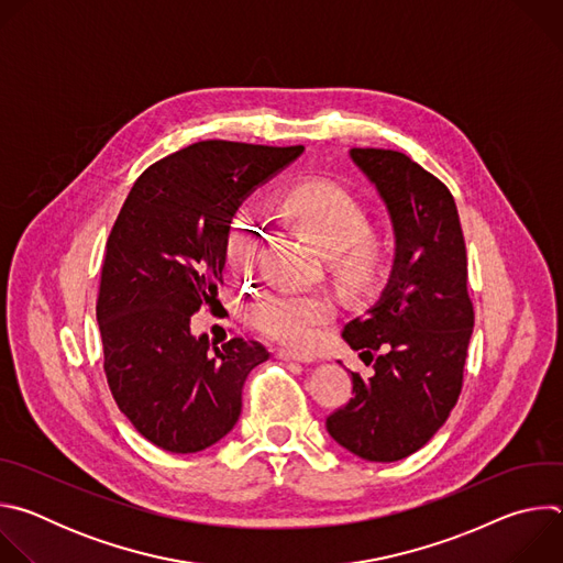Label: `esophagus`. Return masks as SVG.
I'll use <instances>...</instances> for the list:
<instances>
[{"label":"esophagus","mask_w":563,"mask_h":563,"mask_svg":"<svg viewBox=\"0 0 563 563\" xmlns=\"http://www.w3.org/2000/svg\"><path fill=\"white\" fill-rule=\"evenodd\" d=\"M280 361H296V363H311L313 356H307V354H298L294 350H278L276 354Z\"/></svg>","instance_id":"34e87169"}]
</instances>
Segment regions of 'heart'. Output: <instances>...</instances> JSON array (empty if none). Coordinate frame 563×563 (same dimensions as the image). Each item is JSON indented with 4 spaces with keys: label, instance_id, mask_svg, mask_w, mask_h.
Masks as SVG:
<instances>
[{
    "label": "heart",
    "instance_id": "obj_1",
    "mask_svg": "<svg viewBox=\"0 0 563 563\" xmlns=\"http://www.w3.org/2000/svg\"><path fill=\"white\" fill-rule=\"evenodd\" d=\"M283 216L311 235L325 252L334 278L352 294L374 291L391 263L389 240L369 229L365 205L343 185L307 180L294 187L280 207ZM263 216L256 205H240L229 222L224 254L233 269L247 272L263 238ZM336 316V300L328 291L278 289L261 296L250 318L254 328L272 341L302 347Z\"/></svg>",
    "mask_w": 563,
    "mask_h": 563
}]
</instances>
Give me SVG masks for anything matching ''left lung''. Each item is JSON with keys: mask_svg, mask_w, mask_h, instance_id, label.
I'll return each mask as SVG.
<instances>
[{"mask_svg": "<svg viewBox=\"0 0 563 563\" xmlns=\"http://www.w3.org/2000/svg\"><path fill=\"white\" fill-rule=\"evenodd\" d=\"M350 153L389 209L396 258L380 300L343 330L374 374L352 372L354 396L325 426L356 456L391 463L437 434L463 387L474 328L465 240L437 176L391 148Z\"/></svg>", "mask_w": 563, "mask_h": 563, "instance_id": "obj_1", "label": "left lung"}]
</instances>
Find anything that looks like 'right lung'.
Instances as JSON below:
<instances>
[{
	"mask_svg": "<svg viewBox=\"0 0 563 563\" xmlns=\"http://www.w3.org/2000/svg\"><path fill=\"white\" fill-rule=\"evenodd\" d=\"M300 153L196 142L144 169L113 222L96 305L104 374L120 412L157 448L191 454L220 441L250 372L269 358L258 341L191 336V316L222 285L240 200Z\"/></svg>",
	"mask_w": 563,
	"mask_h": 563,
	"instance_id": "add662e5",
	"label": "right lung"
}]
</instances>
